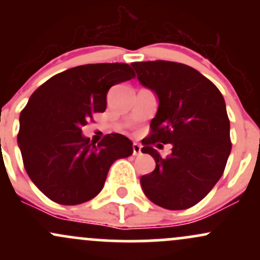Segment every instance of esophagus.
Returning <instances> with one entry per match:
<instances>
[{"instance_id": "obj_1", "label": "esophagus", "mask_w": 260, "mask_h": 260, "mask_svg": "<svg viewBox=\"0 0 260 260\" xmlns=\"http://www.w3.org/2000/svg\"><path fill=\"white\" fill-rule=\"evenodd\" d=\"M142 154V147H140L139 144H137V143H134L133 144V155L134 156H138V155Z\"/></svg>"}]
</instances>
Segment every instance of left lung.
<instances>
[{"mask_svg":"<svg viewBox=\"0 0 260 260\" xmlns=\"http://www.w3.org/2000/svg\"><path fill=\"white\" fill-rule=\"evenodd\" d=\"M139 82L159 98L142 153L156 162L140 177L154 204L183 210L199 203L220 180L231 153L230 120L219 89L194 68L171 61L134 62ZM164 144L172 153L161 157Z\"/></svg>","mask_w":260,"mask_h":260,"instance_id":"left-lung-1","label":"left lung"}]
</instances>
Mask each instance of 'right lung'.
I'll use <instances>...</instances> for the list:
<instances>
[{
    "label": "right lung",
    "instance_id": "1",
    "mask_svg": "<svg viewBox=\"0 0 260 260\" xmlns=\"http://www.w3.org/2000/svg\"><path fill=\"white\" fill-rule=\"evenodd\" d=\"M134 77L127 63L84 64L56 74L32 92L19 116L18 145L26 174L47 198L63 205L90 201L112 164L132 155L127 137L106 134L95 144L82 128L105 111L112 85Z\"/></svg>",
    "mask_w": 260,
    "mask_h": 260
}]
</instances>
